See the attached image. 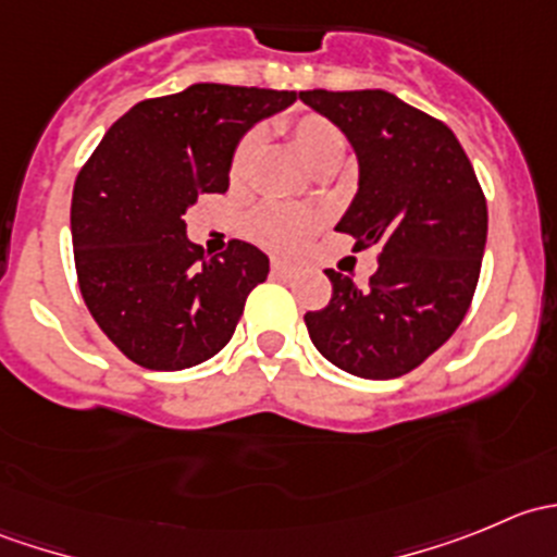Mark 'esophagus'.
Returning <instances> with one entry per match:
<instances>
[{"instance_id":"34e87169","label":"esophagus","mask_w":557,"mask_h":557,"mask_svg":"<svg viewBox=\"0 0 557 557\" xmlns=\"http://www.w3.org/2000/svg\"><path fill=\"white\" fill-rule=\"evenodd\" d=\"M299 272L296 261H288V258H272V274L274 277H294Z\"/></svg>"}]
</instances>
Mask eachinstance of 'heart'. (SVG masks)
<instances>
[{
	"mask_svg": "<svg viewBox=\"0 0 557 557\" xmlns=\"http://www.w3.org/2000/svg\"><path fill=\"white\" fill-rule=\"evenodd\" d=\"M280 132L290 139L296 153L301 156L312 172H334L347 156V134L329 117L318 112H305V115L283 117L277 123ZM263 134L258 128H250L234 145L232 159H228V180L234 185H243L250 177L252 164L261 153ZM323 218L307 207H288V205H263L247 218V234L258 245L269 250H299L307 239L320 228Z\"/></svg>",
	"mask_w": 557,
	"mask_h": 557,
	"instance_id": "heart-1",
	"label": "heart"
}]
</instances>
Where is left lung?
Instances as JSON below:
<instances>
[{
	"instance_id": "left-lung-1",
	"label": "left lung",
	"mask_w": 557,
	"mask_h": 557,
	"mask_svg": "<svg viewBox=\"0 0 557 557\" xmlns=\"http://www.w3.org/2000/svg\"><path fill=\"white\" fill-rule=\"evenodd\" d=\"M352 143L361 188L336 232L377 247L367 288L329 269L331 301L305 314L334 367L367 380L412 372L440 350L474 299L487 205L469 156L440 117L387 91H301Z\"/></svg>"
}]
</instances>
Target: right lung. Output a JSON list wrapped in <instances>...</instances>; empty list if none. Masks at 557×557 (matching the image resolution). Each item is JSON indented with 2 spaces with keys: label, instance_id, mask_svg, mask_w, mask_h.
<instances>
[{
  "label": "right lung",
  "instance_id": "add662e5",
  "mask_svg": "<svg viewBox=\"0 0 557 557\" xmlns=\"http://www.w3.org/2000/svg\"><path fill=\"white\" fill-rule=\"evenodd\" d=\"M296 91L196 83L117 117L72 190L75 272L107 339L145 369L177 372L228 345L245 301L269 274L256 245L207 258L185 237V210L226 194L245 128Z\"/></svg>",
  "mask_w": 557,
  "mask_h": 557
}]
</instances>
